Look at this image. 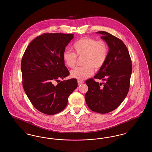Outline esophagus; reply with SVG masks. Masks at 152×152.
<instances>
[{"mask_svg": "<svg viewBox=\"0 0 152 152\" xmlns=\"http://www.w3.org/2000/svg\"><path fill=\"white\" fill-rule=\"evenodd\" d=\"M77 83H78V84H79V85H81V84H82L84 83V81H81V80H78V81H77Z\"/></svg>", "mask_w": 152, "mask_h": 152, "instance_id": "obj_1", "label": "esophagus"}]
</instances>
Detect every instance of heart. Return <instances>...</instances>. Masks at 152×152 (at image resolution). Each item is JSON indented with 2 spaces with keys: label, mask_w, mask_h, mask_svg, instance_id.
<instances>
[{
  "label": "heart",
  "mask_w": 152,
  "mask_h": 152,
  "mask_svg": "<svg viewBox=\"0 0 152 152\" xmlns=\"http://www.w3.org/2000/svg\"><path fill=\"white\" fill-rule=\"evenodd\" d=\"M73 53L65 51L63 53V59L66 66L73 68L75 65L77 57L81 58L83 66L76 67L71 71L73 78L84 80L91 76L94 68L99 70L105 64L108 55L107 43L104 40H97L92 37H84L72 46Z\"/></svg>",
  "instance_id": "heart-1"
}]
</instances>
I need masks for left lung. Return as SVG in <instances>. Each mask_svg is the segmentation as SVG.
I'll return each instance as SVG.
<instances>
[{
	"label": "left lung",
	"mask_w": 152,
	"mask_h": 152,
	"mask_svg": "<svg viewBox=\"0 0 152 152\" xmlns=\"http://www.w3.org/2000/svg\"><path fill=\"white\" fill-rule=\"evenodd\" d=\"M96 33L102 35L101 38L108 44L109 51L105 64L94 78L105 82L99 84L94 79L87 80L88 91L85 98L91 110L105 114L116 109L125 99L130 86L132 66L129 51L122 40L105 31Z\"/></svg>",
	"instance_id": "obj_1"
}]
</instances>
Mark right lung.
Segmentation results:
<instances>
[{
  "label": "right lung",
  "mask_w": 152,
  "mask_h": 152,
  "mask_svg": "<svg viewBox=\"0 0 152 152\" xmlns=\"http://www.w3.org/2000/svg\"><path fill=\"white\" fill-rule=\"evenodd\" d=\"M73 34H44L36 37L22 58L23 86L32 104L39 111L52 115L65 108L69 95L77 87L76 79H63L69 74L63 59ZM55 81L59 83L53 84Z\"/></svg>",
  "instance_id": "1"
}]
</instances>
